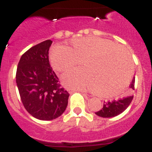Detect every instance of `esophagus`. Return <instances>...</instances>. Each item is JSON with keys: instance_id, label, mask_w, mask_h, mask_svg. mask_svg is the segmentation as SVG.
Wrapping results in <instances>:
<instances>
[{"instance_id": "esophagus-1", "label": "esophagus", "mask_w": 152, "mask_h": 152, "mask_svg": "<svg viewBox=\"0 0 152 152\" xmlns=\"http://www.w3.org/2000/svg\"><path fill=\"white\" fill-rule=\"evenodd\" d=\"M76 91H80V92H84V91H83L75 90V89H70V90H69V92L70 93V94H72V93H73V92H76Z\"/></svg>"}]
</instances>
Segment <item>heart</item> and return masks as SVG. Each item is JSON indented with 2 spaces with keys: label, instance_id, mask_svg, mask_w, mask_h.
Here are the masks:
<instances>
[{
  "label": "heart",
  "instance_id": "b5f03b06",
  "mask_svg": "<svg viewBox=\"0 0 152 152\" xmlns=\"http://www.w3.org/2000/svg\"><path fill=\"white\" fill-rule=\"evenodd\" d=\"M50 60L57 72L74 69L81 61L83 69L64 74L63 83L69 88L92 90L103 98L121 94L132 76V61L127 50L99 37L75 38L67 47L53 46Z\"/></svg>",
  "mask_w": 152,
  "mask_h": 152
}]
</instances>
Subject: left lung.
Returning <instances> with one entry per match:
<instances>
[{"label": "left lung", "instance_id": "1", "mask_svg": "<svg viewBox=\"0 0 152 152\" xmlns=\"http://www.w3.org/2000/svg\"><path fill=\"white\" fill-rule=\"evenodd\" d=\"M134 85L135 80L133 79L130 84L131 91L128 92L127 95L118 100L107 102L106 103L103 104L102 109L95 112V114L102 118H113L124 112L128 108V106H129L133 99V95L131 92H132V90H134Z\"/></svg>", "mask_w": 152, "mask_h": 152}]
</instances>
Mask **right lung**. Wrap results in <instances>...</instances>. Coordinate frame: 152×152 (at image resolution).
<instances>
[{
	"mask_svg": "<svg viewBox=\"0 0 152 152\" xmlns=\"http://www.w3.org/2000/svg\"><path fill=\"white\" fill-rule=\"evenodd\" d=\"M53 42L37 44L22 55L16 70V83L24 108L34 118L56 119L64 113L69 94L58 82L49 61Z\"/></svg>",
	"mask_w": 152,
	"mask_h": 152,
	"instance_id": "1",
	"label": "right lung"
}]
</instances>
